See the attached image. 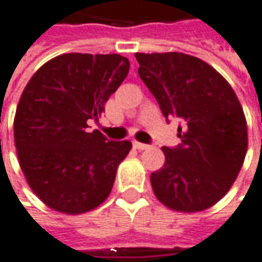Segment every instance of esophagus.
Returning <instances> with one entry per match:
<instances>
[{
	"label": "esophagus",
	"instance_id": "esophagus-1",
	"mask_svg": "<svg viewBox=\"0 0 262 262\" xmlns=\"http://www.w3.org/2000/svg\"><path fill=\"white\" fill-rule=\"evenodd\" d=\"M133 145H134V148L137 149H147L149 147L148 144H142V142H138V141L133 142Z\"/></svg>",
	"mask_w": 262,
	"mask_h": 262
}]
</instances>
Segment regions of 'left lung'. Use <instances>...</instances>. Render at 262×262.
Listing matches in <instances>:
<instances>
[{"instance_id": "8db88e82", "label": "left lung", "mask_w": 262, "mask_h": 262, "mask_svg": "<svg viewBox=\"0 0 262 262\" xmlns=\"http://www.w3.org/2000/svg\"><path fill=\"white\" fill-rule=\"evenodd\" d=\"M138 74L167 118H180L181 144L162 147L165 162L151 174L155 196L180 212L217 204L243 167L248 135L244 111L227 79L183 52H137Z\"/></svg>"}]
</instances>
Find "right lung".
Wrapping results in <instances>:
<instances>
[{"mask_svg": "<svg viewBox=\"0 0 262 262\" xmlns=\"http://www.w3.org/2000/svg\"><path fill=\"white\" fill-rule=\"evenodd\" d=\"M129 71L118 54H62L34 74L14 118L19 165L35 195L52 210L82 214L104 203L133 144L110 141L98 120Z\"/></svg>", "mask_w": 262, "mask_h": 262, "instance_id": "right-lung-1", "label": "right lung"}]
</instances>
